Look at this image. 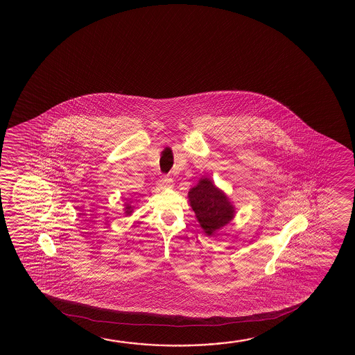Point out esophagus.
I'll use <instances>...</instances> for the list:
<instances>
[{
  "label": "esophagus",
  "mask_w": 355,
  "mask_h": 355,
  "mask_svg": "<svg viewBox=\"0 0 355 355\" xmlns=\"http://www.w3.org/2000/svg\"><path fill=\"white\" fill-rule=\"evenodd\" d=\"M161 187L164 188H172L173 187V180L168 177V175H164L160 180Z\"/></svg>",
  "instance_id": "34e87169"
}]
</instances>
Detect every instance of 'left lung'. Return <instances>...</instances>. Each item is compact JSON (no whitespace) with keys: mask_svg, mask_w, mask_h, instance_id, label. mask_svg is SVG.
<instances>
[{"mask_svg":"<svg viewBox=\"0 0 355 355\" xmlns=\"http://www.w3.org/2000/svg\"><path fill=\"white\" fill-rule=\"evenodd\" d=\"M188 198L201 228L207 235H214L233 219V205L207 178L200 180L199 184L190 189Z\"/></svg>","mask_w":355,"mask_h":355,"instance_id":"8db88e82","label":"left lung"}]
</instances>
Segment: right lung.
<instances>
[{
	"instance_id": "right-lung-1",
	"label": "right lung",
	"mask_w": 355,
	"mask_h": 355,
	"mask_svg": "<svg viewBox=\"0 0 355 355\" xmlns=\"http://www.w3.org/2000/svg\"><path fill=\"white\" fill-rule=\"evenodd\" d=\"M125 214H132V206H130V205H127L126 209H125Z\"/></svg>"
}]
</instances>
